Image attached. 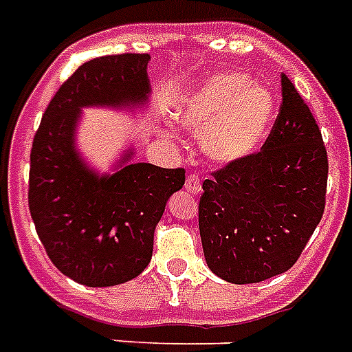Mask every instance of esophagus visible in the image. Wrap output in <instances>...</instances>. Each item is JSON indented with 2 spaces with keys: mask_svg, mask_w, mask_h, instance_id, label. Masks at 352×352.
<instances>
[{
  "mask_svg": "<svg viewBox=\"0 0 352 352\" xmlns=\"http://www.w3.org/2000/svg\"><path fill=\"white\" fill-rule=\"evenodd\" d=\"M184 188H186V192H190V194H192V195H199L201 190H203V186H201L199 177H197V175H190V177H188Z\"/></svg>",
  "mask_w": 352,
  "mask_h": 352,
  "instance_id": "esophagus-1",
  "label": "esophagus"
}]
</instances>
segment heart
I'll list each match as a JSON object with an SVG mask.
<instances>
[{"instance_id":"heart-1","label":"heart","mask_w":352,"mask_h":352,"mask_svg":"<svg viewBox=\"0 0 352 352\" xmlns=\"http://www.w3.org/2000/svg\"><path fill=\"white\" fill-rule=\"evenodd\" d=\"M277 111L275 96L251 77L225 72L206 77L182 99L175 120L199 134L201 151L214 164H236L258 151Z\"/></svg>"}]
</instances>
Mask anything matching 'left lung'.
Instances as JSON below:
<instances>
[{
  "label": "left lung",
  "mask_w": 352,
  "mask_h": 352,
  "mask_svg": "<svg viewBox=\"0 0 352 352\" xmlns=\"http://www.w3.org/2000/svg\"><path fill=\"white\" fill-rule=\"evenodd\" d=\"M329 160L294 82L264 147L203 182L199 232L210 272L232 284L262 283L297 262L325 210Z\"/></svg>",
  "instance_id": "1"
}]
</instances>
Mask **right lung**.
<instances>
[{
  "label": "right lung",
  "instance_id": "obj_1",
  "mask_svg": "<svg viewBox=\"0 0 352 352\" xmlns=\"http://www.w3.org/2000/svg\"><path fill=\"white\" fill-rule=\"evenodd\" d=\"M144 53L107 55L75 69L47 104L34 134L29 210L58 272L90 288L138 277L151 262L153 234L184 170L134 162L129 144L101 171L79 149L82 109L149 111L151 80Z\"/></svg>",
  "mask_w": 352,
  "mask_h": 352
}]
</instances>
